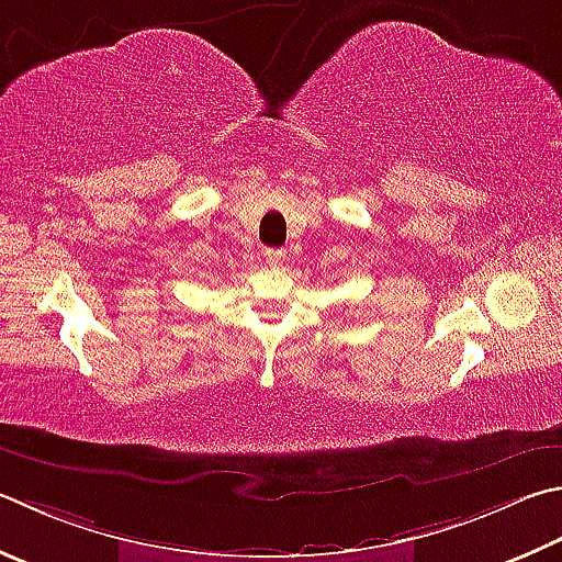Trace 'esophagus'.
<instances>
[{"label": "esophagus", "mask_w": 562, "mask_h": 562, "mask_svg": "<svg viewBox=\"0 0 562 562\" xmlns=\"http://www.w3.org/2000/svg\"><path fill=\"white\" fill-rule=\"evenodd\" d=\"M265 260H268V265H280L284 260V252L282 250H265Z\"/></svg>", "instance_id": "esophagus-1"}]
</instances>
